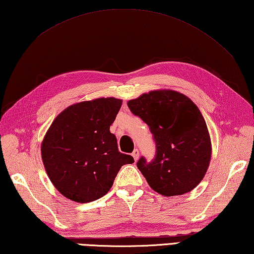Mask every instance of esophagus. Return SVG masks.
<instances>
[{
    "mask_svg": "<svg viewBox=\"0 0 254 254\" xmlns=\"http://www.w3.org/2000/svg\"><path fill=\"white\" fill-rule=\"evenodd\" d=\"M131 155H132V157H134L135 161H137V159H138V157H139V150L137 148L134 149V152L131 153Z\"/></svg>",
    "mask_w": 254,
    "mask_h": 254,
    "instance_id": "obj_1",
    "label": "esophagus"
}]
</instances>
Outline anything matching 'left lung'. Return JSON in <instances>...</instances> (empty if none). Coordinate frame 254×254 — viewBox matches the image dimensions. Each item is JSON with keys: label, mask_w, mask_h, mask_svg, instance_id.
<instances>
[{"label": "left lung", "mask_w": 254, "mask_h": 254, "mask_svg": "<svg viewBox=\"0 0 254 254\" xmlns=\"http://www.w3.org/2000/svg\"><path fill=\"white\" fill-rule=\"evenodd\" d=\"M127 105L153 134L154 158L147 162L141 156L137 162L150 188L165 196L196 188L211 159L210 135L196 105L172 90L144 93Z\"/></svg>", "instance_id": "left-lung-1"}]
</instances>
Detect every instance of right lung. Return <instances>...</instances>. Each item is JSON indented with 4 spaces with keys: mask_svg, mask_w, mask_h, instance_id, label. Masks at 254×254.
Returning a JSON list of instances; mask_svg holds the SVG:
<instances>
[{
    "mask_svg": "<svg viewBox=\"0 0 254 254\" xmlns=\"http://www.w3.org/2000/svg\"><path fill=\"white\" fill-rule=\"evenodd\" d=\"M120 107L116 98L79 102L62 111L47 131L41 146L44 167L55 188L71 201L102 197L120 167L134 163L119 152L109 130Z\"/></svg>",
    "mask_w": 254,
    "mask_h": 254,
    "instance_id": "add662e5",
    "label": "right lung"
}]
</instances>
